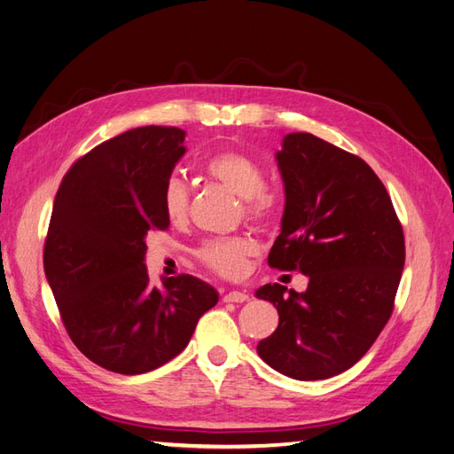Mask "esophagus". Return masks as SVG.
<instances>
[{
  "instance_id": "34e87169",
  "label": "esophagus",
  "mask_w": 454,
  "mask_h": 454,
  "mask_svg": "<svg viewBox=\"0 0 454 454\" xmlns=\"http://www.w3.org/2000/svg\"><path fill=\"white\" fill-rule=\"evenodd\" d=\"M246 301H249V295L243 292H228L224 295V303H246Z\"/></svg>"
}]
</instances>
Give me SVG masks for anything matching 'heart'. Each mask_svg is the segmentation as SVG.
Masks as SVG:
<instances>
[{
  "instance_id": "1",
  "label": "heart",
  "mask_w": 454,
  "mask_h": 454,
  "mask_svg": "<svg viewBox=\"0 0 454 454\" xmlns=\"http://www.w3.org/2000/svg\"><path fill=\"white\" fill-rule=\"evenodd\" d=\"M205 172L228 192L241 200L243 215L254 223H269L278 211V195L264 185V174L257 160L241 151L226 149L205 162ZM162 211L172 224L188 218L190 188L180 176H170L162 190ZM257 241L249 236H231L208 239L195 251L207 269L224 276L238 278L247 270L249 261L257 254Z\"/></svg>"
}]
</instances>
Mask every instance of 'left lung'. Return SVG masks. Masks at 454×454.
I'll return each mask as SVG.
<instances>
[{
	"mask_svg": "<svg viewBox=\"0 0 454 454\" xmlns=\"http://www.w3.org/2000/svg\"><path fill=\"white\" fill-rule=\"evenodd\" d=\"M276 160L286 207L269 264L303 272L309 287L257 289L280 317L257 353L284 376L326 380L358 363L391 317L404 266L403 226L386 185L360 157L294 132Z\"/></svg>",
	"mask_w": 454,
	"mask_h": 454,
	"instance_id": "left-lung-1",
	"label": "left lung"
}]
</instances>
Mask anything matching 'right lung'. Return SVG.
Segmentation results:
<instances>
[{
	"instance_id": "right-lung-1",
	"label": "right lung",
	"mask_w": 454,
	"mask_h": 454,
	"mask_svg": "<svg viewBox=\"0 0 454 454\" xmlns=\"http://www.w3.org/2000/svg\"><path fill=\"white\" fill-rule=\"evenodd\" d=\"M185 132L142 126L80 157L57 190L43 270L73 343L116 374H144L180 355L213 286L190 274L151 287L145 238L167 230L162 190L185 153Z\"/></svg>"
}]
</instances>
